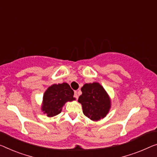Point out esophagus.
<instances>
[{"instance_id":"esophagus-1","label":"esophagus","mask_w":157,"mask_h":157,"mask_svg":"<svg viewBox=\"0 0 157 157\" xmlns=\"http://www.w3.org/2000/svg\"><path fill=\"white\" fill-rule=\"evenodd\" d=\"M74 97H75V99H78V92H77V91H75V94H74Z\"/></svg>"}]
</instances>
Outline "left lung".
<instances>
[{
  "label": "left lung",
  "mask_w": 157,
  "mask_h": 157,
  "mask_svg": "<svg viewBox=\"0 0 157 157\" xmlns=\"http://www.w3.org/2000/svg\"><path fill=\"white\" fill-rule=\"evenodd\" d=\"M78 102L82 106L83 113L94 121L106 117L111 109V100L104 87L98 82L85 84Z\"/></svg>",
  "instance_id": "obj_1"
}]
</instances>
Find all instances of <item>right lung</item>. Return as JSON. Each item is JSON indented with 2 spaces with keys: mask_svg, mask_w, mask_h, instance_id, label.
I'll list each match as a JSON object with an SVG mask.
<instances>
[{
  "mask_svg": "<svg viewBox=\"0 0 157 157\" xmlns=\"http://www.w3.org/2000/svg\"><path fill=\"white\" fill-rule=\"evenodd\" d=\"M73 95V90L67 83L51 85L44 94L42 111L48 117L58 115L61 112L65 103L75 100Z\"/></svg>",
  "mask_w": 157,
  "mask_h": 157,
  "instance_id": "add662e5",
  "label": "right lung"
}]
</instances>
